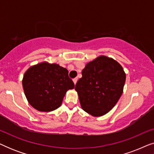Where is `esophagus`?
<instances>
[{
	"label": "esophagus",
	"instance_id": "1",
	"mask_svg": "<svg viewBox=\"0 0 154 154\" xmlns=\"http://www.w3.org/2000/svg\"><path fill=\"white\" fill-rule=\"evenodd\" d=\"M73 83H74V85H75V84H76V83H77V79H76V78H75V79H73Z\"/></svg>",
	"mask_w": 154,
	"mask_h": 154
}]
</instances>
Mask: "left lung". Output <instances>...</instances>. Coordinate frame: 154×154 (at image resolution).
<instances>
[{
    "mask_svg": "<svg viewBox=\"0 0 154 154\" xmlns=\"http://www.w3.org/2000/svg\"><path fill=\"white\" fill-rule=\"evenodd\" d=\"M125 79L123 67L113 58L100 55L88 62L75 87L82 109L94 117L106 114L123 94Z\"/></svg>",
    "mask_w": 154,
    "mask_h": 154,
    "instance_id": "obj_1",
    "label": "left lung"
}]
</instances>
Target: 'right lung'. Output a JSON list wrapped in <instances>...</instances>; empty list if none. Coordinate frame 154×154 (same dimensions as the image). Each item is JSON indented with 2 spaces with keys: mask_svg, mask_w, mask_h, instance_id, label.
Returning <instances> with one entry per match:
<instances>
[{
  "mask_svg": "<svg viewBox=\"0 0 154 154\" xmlns=\"http://www.w3.org/2000/svg\"><path fill=\"white\" fill-rule=\"evenodd\" d=\"M22 86L30 105L39 111L49 112L61 106L66 92L74 88V83L66 68L43 62L27 69Z\"/></svg>",
  "mask_w": 154,
  "mask_h": 154,
  "instance_id": "obj_1",
  "label": "right lung"
}]
</instances>
